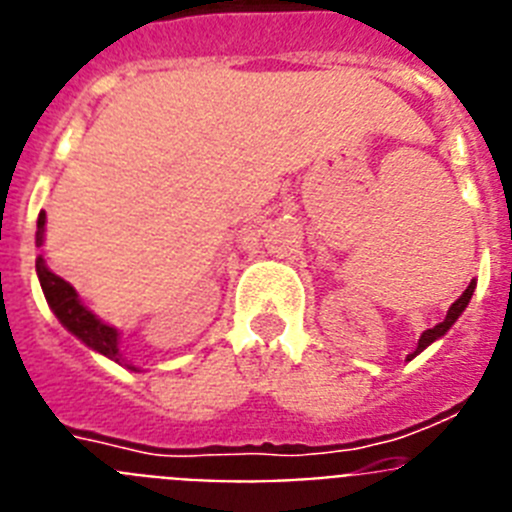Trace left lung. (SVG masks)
<instances>
[{
    "mask_svg": "<svg viewBox=\"0 0 512 512\" xmlns=\"http://www.w3.org/2000/svg\"><path fill=\"white\" fill-rule=\"evenodd\" d=\"M474 289H477V282H474V279H472V282H469V287L464 289V292H461L459 300H456L454 305L449 307V312H446V318H443L438 325H433V328L423 330V336H420V341H418V348H415L413 354L408 356V361L415 359V356H418L420 351H425V348L431 346L433 341H438V338H443V336H446V333H449V328L456 323V320H459L461 312L467 310L469 300H472V295H474Z\"/></svg>",
    "mask_w": 512,
    "mask_h": 512,
    "instance_id": "8db88e82",
    "label": "left lung"
}]
</instances>
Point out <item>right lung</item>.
<instances>
[{"label":"right lung","mask_w":512,"mask_h":512,"mask_svg":"<svg viewBox=\"0 0 512 512\" xmlns=\"http://www.w3.org/2000/svg\"><path fill=\"white\" fill-rule=\"evenodd\" d=\"M45 238V212L38 215V233H35V246H43ZM35 271H38L40 287H43V295L51 305L53 315L61 320V325L69 330L71 336L79 338L84 346H89L97 354L107 356L115 364L128 366L133 372H138V366H133L130 361L122 359L120 354V330L107 325L104 320H99L92 310H89L84 302L79 300V292L71 287L66 279H61L58 274H53L48 266H45L43 253H38V259H35Z\"/></svg>","instance_id":"1"}]
</instances>
